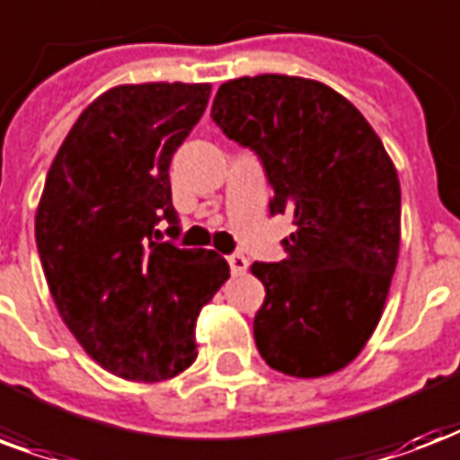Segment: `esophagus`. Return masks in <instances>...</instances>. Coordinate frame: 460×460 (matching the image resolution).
Instances as JSON below:
<instances>
[{
    "mask_svg": "<svg viewBox=\"0 0 460 460\" xmlns=\"http://www.w3.org/2000/svg\"><path fill=\"white\" fill-rule=\"evenodd\" d=\"M229 268H231V275L238 277L243 275L245 270H248V261H245V255H229Z\"/></svg>",
    "mask_w": 460,
    "mask_h": 460,
    "instance_id": "1",
    "label": "esophagus"
}]
</instances>
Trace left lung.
<instances>
[{
    "instance_id": "1",
    "label": "left lung",
    "mask_w": 460,
    "mask_h": 460,
    "mask_svg": "<svg viewBox=\"0 0 460 460\" xmlns=\"http://www.w3.org/2000/svg\"><path fill=\"white\" fill-rule=\"evenodd\" d=\"M212 120L262 161L270 212L294 215L287 258L253 262L265 287L258 352L287 376L345 369L384 314L401 251V183L367 118L338 91L287 75L222 84Z\"/></svg>"
}]
</instances>
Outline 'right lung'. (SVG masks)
<instances>
[{
    "mask_svg": "<svg viewBox=\"0 0 460 460\" xmlns=\"http://www.w3.org/2000/svg\"><path fill=\"white\" fill-rule=\"evenodd\" d=\"M209 84L113 86L76 118L45 178L35 243L65 325L128 381H166L198 359L199 308L229 279L205 248L159 243L175 224L168 166L205 113Z\"/></svg>",
    "mask_w": 460,
    "mask_h": 460,
    "instance_id": "1",
    "label": "right lung"
}]
</instances>
